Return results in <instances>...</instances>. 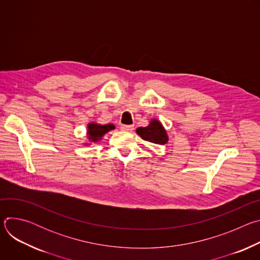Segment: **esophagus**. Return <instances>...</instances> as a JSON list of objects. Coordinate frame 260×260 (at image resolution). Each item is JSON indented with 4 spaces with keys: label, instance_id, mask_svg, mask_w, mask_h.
<instances>
[{
    "label": "esophagus",
    "instance_id": "obj_1",
    "mask_svg": "<svg viewBox=\"0 0 260 260\" xmlns=\"http://www.w3.org/2000/svg\"><path fill=\"white\" fill-rule=\"evenodd\" d=\"M134 128H135L134 125H122V126H121V129L124 131V132H127V133L133 132Z\"/></svg>",
    "mask_w": 260,
    "mask_h": 260
}]
</instances>
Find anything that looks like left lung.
Instances as JSON below:
<instances>
[{"label": "left lung", "instance_id": "left-lung-1", "mask_svg": "<svg viewBox=\"0 0 260 260\" xmlns=\"http://www.w3.org/2000/svg\"><path fill=\"white\" fill-rule=\"evenodd\" d=\"M136 133L145 141L165 145L169 141V137L167 134L166 128L161 124V122L157 119H151L149 124L145 127H138L136 129Z\"/></svg>", "mask_w": 260, "mask_h": 260}]
</instances>
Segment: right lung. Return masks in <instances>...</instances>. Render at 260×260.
<instances>
[{
    "label": "right lung",
    "mask_w": 260,
    "mask_h": 260,
    "mask_svg": "<svg viewBox=\"0 0 260 260\" xmlns=\"http://www.w3.org/2000/svg\"><path fill=\"white\" fill-rule=\"evenodd\" d=\"M115 128L114 124H100L96 122H90L87 124V139L90 143H98L102 140V138ZM90 143H85V145H90Z\"/></svg>",
    "instance_id": "1"
}]
</instances>
